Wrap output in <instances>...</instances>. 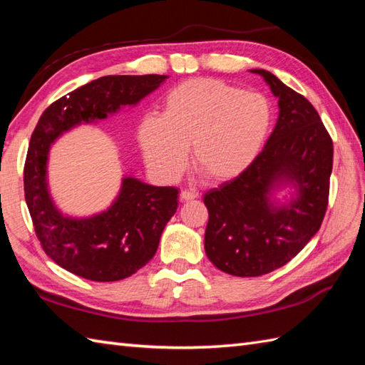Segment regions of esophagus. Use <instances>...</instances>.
<instances>
[{"label": "esophagus", "mask_w": 365, "mask_h": 365, "mask_svg": "<svg viewBox=\"0 0 365 365\" xmlns=\"http://www.w3.org/2000/svg\"><path fill=\"white\" fill-rule=\"evenodd\" d=\"M196 197H197V192L192 191V190H183L180 192V200H182V202H187V200H192V199H196Z\"/></svg>", "instance_id": "34e87169"}]
</instances>
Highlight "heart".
Listing matches in <instances>:
<instances>
[{"instance_id":"1","label":"heart","mask_w":365,"mask_h":365,"mask_svg":"<svg viewBox=\"0 0 365 365\" xmlns=\"http://www.w3.org/2000/svg\"><path fill=\"white\" fill-rule=\"evenodd\" d=\"M269 100L222 81L196 78L168 92L163 115H145L138 138L163 178L180 175L191 145L192 165L208 182H229L257 160L273 127Z\"/></svg>"}]
</instances>
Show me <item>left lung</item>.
<instances>
[{
	"label": "left lung",
	"mask_w": 365,
	"mask_h": 365,
	"mask_svg": "<svg viewBox=\"0 0 365 365\" xmlns=\"http://www.w3.org/2000/svg\"><path fill=\"white\" fill-rule=\"evenodd\" d=\"M251 72L277 98L276 127L245 174L204 196L207 257L240 277L284 267L319 232L332 170L331 136L311 102L271 72ZM282 190L287 192L279 198Z\"/></svg>",
	"instance_id": "8db88e82"
}]
</instances>
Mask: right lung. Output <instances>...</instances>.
I'll use <instances>...</instances> for the list:
<instances>
[{
    "instance_id": "1",
    "label": "right lung",
    "mask_w": 365,
    "mask_h": 365,
    "mask_svg": "<svg viewBox=\"0 0 365 365\" xmlns=\"http://www.w3.org/2000/svg\"><path fill=\"white\" fill-rule=\"evenodd\" d=\"M168 75H110L61 97L38 119L25 163V199L34 230L51 260L71 273L97 282L135 274L158 250L160 237L178 205V190L153 187L135 175L122 177L111 205L89 216L64 213L48 187L51 145L68 131L97 123L136 106Z\"/></svg>"
}]
</instances>
